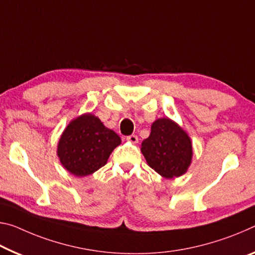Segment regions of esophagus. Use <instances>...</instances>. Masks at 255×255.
<instances>
[{"label": "esophagus", "mask_w": 255, "mask_h": 255, "mask_svg": "<svg viewBox=\"0 0 255 255\" xmlns=\"http://www.w3.org/2000/svg\"><path fill=\"white\" fill-rule=\"evenodd\" d=\"M126 139L128 140V142H130V143H132V144H137V143H138V137H137L136 135L127 136Z\"/></svg>", "instance_id": "1"}]
</instances>
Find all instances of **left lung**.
<instances>
[{
    "instance_id": "obj_1",
    "label": "left lung",
    "mask_w": 255,
    "mask_h": 255,
    "mask_svg": "<svg viewBox=\"0 0 255 255\" xmlns=\"http://www.w3.org/2000/svg\"><path fill=\"white\" fill-rule=\"evenodd\" d=\"M140 151L153 170L167 179L183 176L193 159V145L187 132L169 118L156 119Z\"/></svg>"
}]
</instances>
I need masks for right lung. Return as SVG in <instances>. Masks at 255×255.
<instances>
[{"label": "right lung", "mask_w": 255, "mask_h": 255, "mask_svg": "<svg viewBox=\"0 0 255 255\" xmlns=\"http://www.w3.org/2000/svg\"><path fill=\"white\" fill-rule=\"evenodd\" d=\"M121 138L92 113L72 119L60 137L56 154L63 168L76 177L98 171Z\"/></svg>", "instance_id": "1"}]
</instances>
